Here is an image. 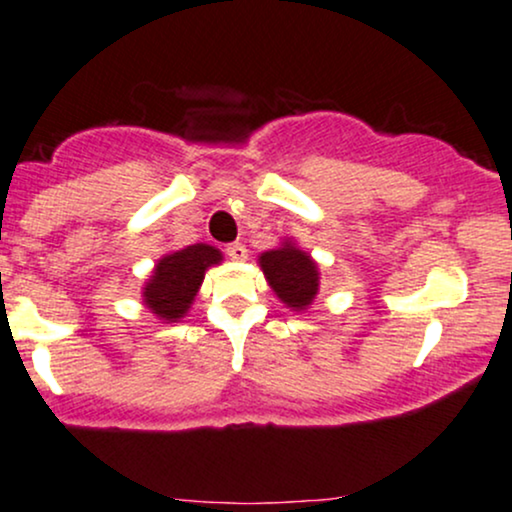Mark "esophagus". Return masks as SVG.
<instances>
[{
    "label": "esophagus",
    "instance_id": "1",
    "mask_svg": "<svg viewBox=\"0 0 512 512\" xmlns=\"http://www.w3.org/2000/svg\"><path fill=\"white\" fill-rule=\"evenodd\" d=\"M226 255H229L231 260L243 262L245 257H248V248H245L243 243H231V245H226Z\"/></svg>",
    "mask_w": 512,
    "mask_h": 512
}]
</instances>
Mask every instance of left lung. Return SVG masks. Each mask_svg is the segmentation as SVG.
Masks as SVG:
<instances>
[{
  "instance_id": "obj_1",
  "label": "left lung",
  "mask_w": 512,
  "mask_h": 512,
  "mask_svg": "<svg viewBox=\"0 0 512 512\" xmlns=\"http://www.w3.org/2000/svg\"><path fill=\"white\" fill-rule=\"evenodd\" d=\"M260 264L267 276L269 286L276 295L295 310H303L317 295L319 276L317 264L293 245H283L279 250H269L260 257Z\"/></svg>"
}]
</instances>
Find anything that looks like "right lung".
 Wrapping results in <instances>:
<instances>
[{
    "instance_id": "1",
    "label": "right lung",
    "mask_w": 512,
    "mask_h": 512,
    "mask_svg": "<svg viewBox=\"0 0 512 512\" xmlns=\"http://www.w3.org/2000/svg\"><path fill=\"white\" fill-rule=\"evenodd\" d=\"M221 252L212 245H188V248L166 255L159 260L155 274L147 281L145 303L155 310L157 317L181 319L193 303L197 288L205 279V269L209 264H217Z\"/></svg>"
}]
</instances>
